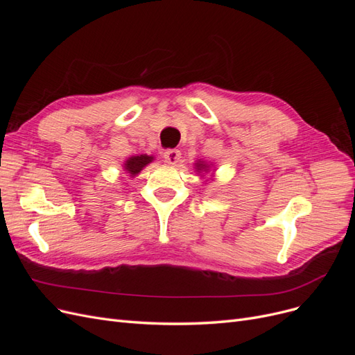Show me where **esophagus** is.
Segmentation results:
<instances>
[{"instance_id": "1", "label": "esophagus", "mask_w": 355, "mask_h": 355, "mask_svg": "<svg viewBox=\"0 0 355 355\" xmlns=\"http://www.w3.org/2000/svg\"><path fill=\"white\" fill-rule=\"evenodd\" d=\"M180 159V151H178V149H168V151L164 153V161L168 164H176L179 163Z\"/></svg>"}]
</instances>
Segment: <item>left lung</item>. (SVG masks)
<instances>
[{"instance_id": "obj_1", "label": "left lung", "mask_w": 355, "mask_h": 355, "mask_svg": "<svg viewBox=\"0 0 355 355\" xmlns=\"http://www.w3.org/2000/svg\"><path fill=\"white\" fill-rule=\"evenodd\" d=\"M196 168H197V171H206V173H207L210 166L204 163V161H197V163H196Z\"/></svg>"}]
</instances>
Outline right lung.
<instances>
[{
    "label": "right lung",
    "instance_id": "add662e5",
    "mask_svg": "<svg viewBox=\"0 0 355 355\" xmlns=\"http://www.w3.org/2000/svg\"><path fill=\"white\" fill-rule=\"evenodd\" d=\"M153 159H154L153 155H146V154L133 155L124 163V170L127 171V173H130L132 178H135L136 175L141 173V170L151 163Z\"/></svg>",
    "mask_w": 355,
    "mask_h": 355
}]
</instances>
